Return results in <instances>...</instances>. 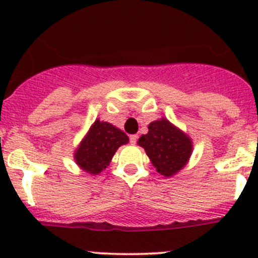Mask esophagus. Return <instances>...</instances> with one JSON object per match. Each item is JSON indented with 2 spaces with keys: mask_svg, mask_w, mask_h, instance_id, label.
<instances>
[{
  "mask_svg": "<svg viewBox=\"0 0 258 258\" xmlns=\"http://www.w3.org/2000/svg\"><path fill=\"white\" fill-rule=\"evenodd\" d=\"M129 141H131L132 145H136L137 141H138V136L137 134H132V136H129Z\"/></svg>",
  "mask_w": 258,
  "mask_h": 258,
  "instance_id": "34e87169",
  "label": "esophagus"
}]
</instances>
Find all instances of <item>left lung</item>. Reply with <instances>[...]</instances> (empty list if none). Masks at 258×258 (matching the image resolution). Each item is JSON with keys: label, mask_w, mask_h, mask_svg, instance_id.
I'll return each instance as SVG.
<instances>
[{"label": "left lung", "mask_w": 258, "mask_h": 258, "mask_svg": "<svg viewBox=\"0 0 258 258\" xmlns=\"http://www.w3.org/2000/svg\"><path fill=\"white\" fill-rule=\"evenodd\" d=\"M138 145L145 149L157 172L165 177L181 170L192 151L190 138L165 118L151 122L149 133L141 137Z\"/></svg>", "instance_id": "1"}]
</instances>
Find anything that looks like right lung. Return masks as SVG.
Masks as SVG:
<instances>
[{
    "instance_id": "1",
    "label": "right lung",
    "mask_w": 258,
    "mask_h": 258,
    "mask_svg": "<svg viewBox=\"0 0 258 258\" xmlns=\"http://www.w3.org/2000/svg\"><path fill=\"white\" fill-rule=\"evenodd\" d=\"M127 141L124 132L112 124L97 120L75 154L76 163L85 172L98 174L106 169L116 150Z\"/></svg>"
}]
</instances>
